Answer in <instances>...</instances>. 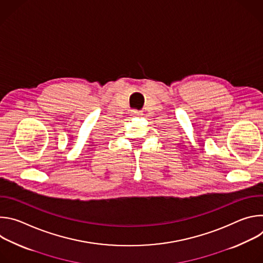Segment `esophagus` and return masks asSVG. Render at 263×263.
<instances>
[{
  "label": "esophagus",
  "instance_id": "obj_1",
  "mask_svg": "<svg viewBox=\"0 0 263 263\" xmlns=\"http://www.w3.org/2000/svg\"><path fill=\"white\" fill-rule=\"evenodd\" d=\"M133 117H141L142 116V111H137V110H133L132 111Z\"/></svg>",
  "mask_w": 263,
  "mask_h": 263
}]
</instances>
